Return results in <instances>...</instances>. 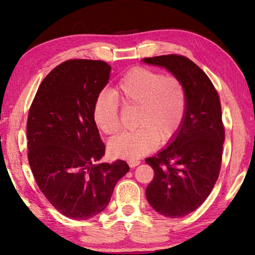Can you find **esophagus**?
I'll use <instances>...</instances> for the list:
<instances>
[{
	"label": "esophagus",
	"mask_w": 255,
	"mask_h": 255,
	"mask_svg": "<svg viewBox=\"0 0 255 255\" xmlns=\"http://www.w3.org/2000/svg\"><path fill=\"white\" fill-rule=\"evenodd\" d=\"M128 166L131 167V168H135V167L139 165L140 161L139 160H128Z\"/></svg>",
	"instance_id": "obj_1"
}]
</instances>
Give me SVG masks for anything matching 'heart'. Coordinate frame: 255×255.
Here are the masks:
<instances>
[{"label":"heart","instance_id":"b5f03b06","mask_svg":"<svg viewBox=\"0 0 255 255\" xmlns=\"http://www.w3.org/2000/svg\"><path fill=\"white\" fill-rule=\"evenodd\" d=\"M113 93L117 99L108 92H100L93 105L94 122L106 135L112 136L120 129L118 100L124 107L138 108V128L109 142L113 157L138 159L155 148L157 138L160 142L171 138L183 121L186 95L183 84L175 76L135 67L119 81Z\"/></svg>","mask_w":255,"mask_h":255}]
</instances>
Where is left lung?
Returning <instances> with one entry per match:
<instances>
[{
  "mask_svg": "<svg viewBox=\"0 0 255 255\" xmlns=\"http://www.w3.org/2000/svg\"><path fill=\"white\" fill-rule=\"evenodd\" d=\"M143 62L165 67L185 89L180 128L166 148L145 160L155 172L146 189L150 206L166 217H183L204 203L218 179L225 140L219 96L205 73L183 55Z\"/></svg>",
  "mask_w": 255,
  "mask_h": 255,
  "instance_id": "left-lung-1",
  "label": "left lung"
}]
</instances>
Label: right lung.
Listing matches in <instances>:
<instances>
[{
  "label": "right lung",
  "instance_id": "add662e5",
  "mask_svg": "<svg viewBox=\"0 0 255 255\" xmlns=\"http://www.w3.org/2000/svg\"><path fill=\"white\" fill-rule=\"evenodd\" d=\"M110 73L104 61H65L44 77L28 113L31 172L52 206L72 219L86 220L103 212L129 170L124 160L96 163L106 146L93 105Z\"/></svg>",
  "mask_w": 255,
  "mask_h": 255
}]
</instances>
